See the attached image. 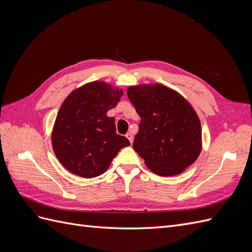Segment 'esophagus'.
<instances>
[{
    "label": "esophagus",
    "mask_w": 252,
    "mask_h": 252,
    "mask_svg": "<svg viewBox=\"0 0 252 252\" xmlns=\"http://www.w3.org/2000/svg\"><path fill=\"white\" fill-rule=\"evenodd\" d=\"M126 138L129 140V142H130L131 144L133 143V134H132L131 132H128V133L126 134Z\"/></svg>",
    "instance_id": "obj_1"
}]
</instances>
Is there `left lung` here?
Masks as SVG:
<instances>
[{
  "label": "left lung",
  "instance_id": "left-lung-1",
  "mask_svg": "<svg viewBox=\"0 0 252 252\" xmlns=\"http://www.w3.org/2000/svg\"><path fill=\"white\" fill-rule=\"evenodd\" d=\"M127 95L141 118L133 149L148 168L170 177L193 164L202 150V127L186 98L162 84L130 86Z\"/></svg>",
  "mask_w": 252,
  "mask_h": 252
}]
</instances>
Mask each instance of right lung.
Returning a JSON list of instances; mask_svg holds the SVG:
<instances>
[{
  "label": "right lung",
  "mask_w": 252,
  "mask_h": 252,
  "mask_svg": "<svg viewBox=\"0 0 252 252\" xmlns=\"http://www.w3.org/2000/svg\"><path fill=\"white\" fill-rule=\"evenodd\" d=\"M123 90L105 82H91L73 90L58 112L53 125L52 148L60 163L82 178L98 177L108 169L118 152L130 143L117 134L116 107Z\"/></svg>",
  "instance_id": "right-lung-1"
}]
</instances>
